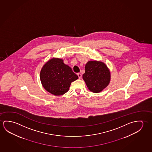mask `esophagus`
Wrapping results in <instances>:
<instances>
[{
  "instance_id": "1",
  "label": "esophagus",
  "mask_w": 152,
  "mask_h": 152,
  "mask_svg": "<svg viewBox=\"0 0 152 152\" xmlns=\"http://www.w3.org/2000/svg\"><path fill=\"white\" fill-rule=\"evenodd\" d=\"M77 75L79 79H81L82 77V75L80 73H77Z\"/></svg>"
}]
</instances>
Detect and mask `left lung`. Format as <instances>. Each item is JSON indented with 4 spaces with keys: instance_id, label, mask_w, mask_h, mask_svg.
<instances>
[{
    "instance_id": "8db88e82",
    "label": "left lung",
    "mask_w": 152,
    "mask_h": 152,
    "mask_svg": "<svg viewBox=\"0 0 152 152\" xmlns=\"http://www.w3.org/2000/svg\"><path fill=\"white\" fill-rule=\"evenodd\" d=\"M83 79L90 91L98 93L108 86L110 80V72L104 63L96 61L87 62Z\"/></svg>"
}]
</instances>
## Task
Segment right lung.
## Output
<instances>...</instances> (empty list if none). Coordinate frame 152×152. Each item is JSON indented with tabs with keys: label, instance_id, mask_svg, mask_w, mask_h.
Masks as SVG:
<instances>
[{
	"label": "right lung",
	"instance_id": "obj_1",
	"mask_svg": "<svg viewBox=\"0 0 152 152\" xmlns=\"http://www.w3.org/2000/svg\"><path fill=\"white\" fill-rule=\"evenodd\" d=\"M78 79L62 59L53 58L44 65L40 79L44 88L55 96H61L69 91L71 82Z\"/></svg>",
	"mask_w": 152,
	"mask_h": 152
}]
</instances>
